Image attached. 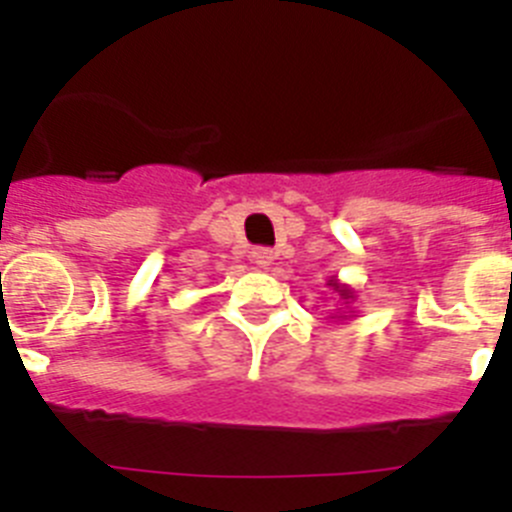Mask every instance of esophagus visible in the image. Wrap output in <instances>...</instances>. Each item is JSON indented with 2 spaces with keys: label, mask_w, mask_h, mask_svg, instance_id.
<instances>
[{
  "label": "esophagus",
  "mask_w": 512,
  "mask_h": 512,
  "mask_svg": "<svg viewBox=\"0 0 512 512\" xmlns=\"http://www.w3.org/2000/svg\"><path fill=\"white\" fill-rule=\"evenodd\" d=\"M251 261L256 266H269L271 261H274V251L271 248H253L251 251Z\"/></svg>",
  "instance_id": "34e87169"
}]
</instances>
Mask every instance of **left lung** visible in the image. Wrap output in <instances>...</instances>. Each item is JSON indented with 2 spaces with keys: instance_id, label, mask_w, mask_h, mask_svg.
Listing matches in <instances>:
<instances>
[{
  "instance_id": "obj_1",
  "label": "left lung",
  "mask_w": 512,
  "mask_h": 512,
  "mask_svg": "<svg viewBox=\"0 0 512 512\" xmlns=\"http://www.w3.org/2000/svg\"><path fill=\"white\" fill-rule=\"evenodd\" d=\"M338 289V287H336ZM338 292H341V297H343V300H346V297H348V292H346V289H338Z\"/></svg>"
}]
</instances>
